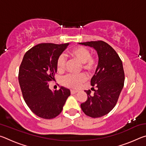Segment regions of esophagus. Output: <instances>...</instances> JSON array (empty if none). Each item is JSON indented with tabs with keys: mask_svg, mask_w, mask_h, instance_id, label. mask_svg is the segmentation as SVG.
Returning <instances> with one entry per match:
<instances>
[{
	"mask_svg": "<svg viewBox=\"0 0 146 146\" xmlns=\"http://www.w3.org/2000/svg\"><path fill=\"white\" fill-rule=\"evenodd\" d=\"M70 92H71V94H72V95H73V94H75V93H78V91H76V90H71L70 91Z\"/></svg>",
	"mask_w": 146,
	"mask_h": 146,
	"instance_id": "esophagus-1",
	"label": "esophagus"
}]
</instances>
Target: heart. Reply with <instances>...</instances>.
Here are the masks:
<instances>
[{
  "instance_id": "1",
  "label": "heart",
  "mask_w": 146,
  "mask_h": 146,
  "mask_svg": "<svg viewBox=\"0 0 146 146\" xmlns=\"http://www.w3.org/2000/svg\"><path fill=\"white\" fill-rule=\"evenodd\" d=\"M69 55L74 60L81 64V67L84 70L90 73L95 70L97 62L95 58L91 56V52L88 49L84 47L78 46L73 48L69 51ZM56 68L60 72H62L66 68V59L61 55L56 60ZM86 76L84 74L78 75H68L62 78V84L66 87L77 89L86 80Z\"/></svg>"
}]
</instances>
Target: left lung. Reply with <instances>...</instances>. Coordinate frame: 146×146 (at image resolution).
I'll list each match as a JSON object with an SVG mask.
<instances>
[{
	"mask_svg": "<svg viewBox=\"0 0 146 146\" xmlns=\"http://www.w3.org/2000/svg\"><path fill=\"white\" fill-rule=\"evenodd\" d=\"M93 48L98 56V64L91 85L95 86L93 95L90 90H85L88 98L80 104L86 115L98 118L111 111L119 97L124 84V71L122 62L115 50L108 43L102 40L79 43Z\"/></svg>",
	"mask_w": 146,
	"mask_h": 146,
	"instance_id": "left-lung-1",
	"label": "left lung"
}]
</instances>
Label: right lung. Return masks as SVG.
I'll use <instances>...</instances> for the list:
<instances>
[{
    "label": "right lung",
    "instance_id": "right-lung-1",
    "mask_svg": "<svg viewBox=\"0 0 146 146\" xmlns=\"http://www.w3.org/2000/svg\"><path fill=\"white\" fill-rule=\"evenodd\" d=\"M69 44H37L25 53L20 66L19 81L24 100L40 118L57 117L70 95V90L62 86L54 91L49 88V82L55 80L57 58Z\"/></svg>",
    "mask_w": 146,
    "mask_h": 146
}]
</instances>
